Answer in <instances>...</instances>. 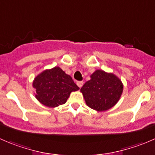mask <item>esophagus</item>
<instances>
[{"mask_svg": "<svg viewBox=\"0 0 155 155\" xmlns=\"http://www.w3.org/2000/svg\"><path fill=\"white\" fill-rule=\"evenodd\" d=\"M76 85H77L78 86H79L81 88L82 85H83V82H82V81H79V82H76Z\"/></svg>", "mask_w": 155, "mask_h": 155, "instance_id": "34e87169", "label": "esophagus"}]
</instances>
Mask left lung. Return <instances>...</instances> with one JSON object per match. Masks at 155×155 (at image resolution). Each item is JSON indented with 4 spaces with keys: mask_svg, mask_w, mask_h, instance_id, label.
<instances>
[{
    "mask_svg": "<svg viewBox=\"0 0 155 155\" xmlns=\"http://www.w3.org/2000/svg\"><path fill=\"white\" fill-rule=\"evenodd\" d=\"M80 91L87 107L103 112L118 103L123 92V84L113 73L97 70L91 75L90 80L81 87Z\"/></svg>",
    "mask_w": 155,
    "mask_h": 155,
    "instance_id": "left-lung-1",
    "label": "left lung"
}]
</instances>
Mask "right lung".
Segmentation results:
<instances>
[{"mask_svg": "<svg viewBox=\"0 0 155 155\" xmlns=\"http://www.w3.org/2000/svg\"><path fill=\"white\" fill-rule=\"evenodd\" d=\"M33 87L37 101L46 107L54 108L64 104L72 91L79 87L71 76L59 67L46 70L34 78Z\"/></svg>", "mask_w": 155, "mask_h": 155, "instance_id": "1", "label": "right lung"}]
</instances>
